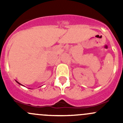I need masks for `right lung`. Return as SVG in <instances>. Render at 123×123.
Listing matches in <instances>:
<instances>
[{"mask_svg":"<svg viewBox=\"0 0 123 123\" xmlns=\"http://www.w3.org/2000/svg\"><path fill=\"white\" fill-rule=\"evenodd\" d=\"M17 83H18V81H17ZM19 84H20V83H19Z\"/></svg>","mask_w":123,"mask_h":123,"instance_id":"obj_1","label":"right lung"}]
</instances>
